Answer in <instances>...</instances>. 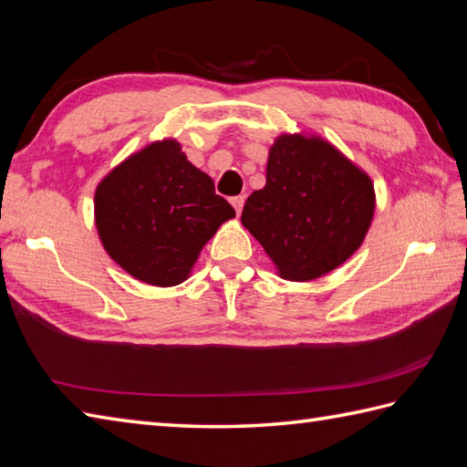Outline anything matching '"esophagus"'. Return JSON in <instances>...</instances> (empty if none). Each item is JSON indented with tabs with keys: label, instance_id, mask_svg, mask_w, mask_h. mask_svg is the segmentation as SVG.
Returning <instances> with one entry per match:
<instances>
[{
	"label": "esophagus",
	"instance_id": "esophagus-1",
	"mask_svg": "<svg viewBox=\"0 0 467 467\" xmlns=\"http://www.w3.org/2000/svg\"><path fill=\"white\" fill-rule=\"evenodd\" d=\"M231 204L234 207L236 214H241V213H243V207H244V197H243V194H238V197H233V199H231Z\"/></svg>",
	"mask_w": 467,
	"mask_h": 467
}]
</instances>
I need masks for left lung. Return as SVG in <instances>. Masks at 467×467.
I'll return each mask as SVG.
<instances>
[{
	"instance_id": "1",
	"label": "left lung",
	"mask_w": 467,
	"mask_h": 467,
	"mask_svg": "<svg viewBox=\"0 0 467 467\" xmlns=\"http://www.w3.org/2000/svg\"><path fill=\"white\" fill-rule=\"evenodd\" d=\"M370 175L314 133H280L268 149L266 184L248 197L241 223L280 278L310 283L348 260L370 231Z\"/></svg>"
}]
</instances>
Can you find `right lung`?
<instances>
[{"label":"right lung","mask_w":467,"mask_h":467,"mask_svg":"<svg viewBox=\"0 0 467 467\" xmlns=\"http://www.w3.org/2000/svg\"><path fill=\"white\" fill-rule=\"evenodd\" d=\"M99 241L127 275L150 286H175L234 209L213 179L182 153L177 139L135 150L95 189Z\"/></svg>","instance_id":"add662e5"}]
</instances>
